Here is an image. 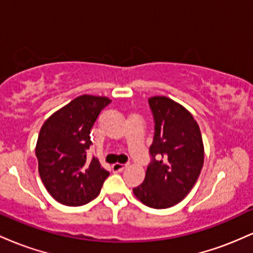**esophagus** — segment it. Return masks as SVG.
Listing matches in <instances>:
<instances>
[{
    "label": "esophagus",
    "mask_w": 253,
    "mask_h": 253,
    "mask_svg": "<svg viewBox=\"0 0 253 253\" xmlns=\"http://www.w3.org/2000/svg\"><path fill=\"white\" fill-rule=\"evenodd\" d=\"M126 168H127V164L115 163L112 165V169H113V171H115V172H118V171H123L124 169H126Z\"/></svg>",
    "instance_id": "obj_1"
}]
</instances>
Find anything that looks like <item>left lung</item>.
I'll use <instances>...</instances> for the list:
<instances>
[{"mask_svg": "<svg viewBox=\"0 0 253 253\" xmlns=\"http://www.w3.org/2000/svg\"><path fill=\"white\" fill-rule=\"evenodd\" d=\"M149 103L155 118L152 162L133 193L147 207L164 210L193 189L205 162V147L199 125L182 104L167 96H152Z\"/></svg>", "mask_w": 253, "mask_h": 253, "instance_id": "obj_1", "label": "left lung"}]
</instances>
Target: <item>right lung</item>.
Listing matches in <instances>:
<instances>
[{
	"instance_id": "1",
	"label": "right lung",
	"mask_w": 253,
	"mask_h": 253,
	"mask_svg": "<svg viewBox=\"0 0 253 253\" xmlns=\"http://www.w3.org/2000/svg\"><path fill=\"white\" fill-rule=\"evenodd\" d=\"M110 100L81 95L54 112L38 136V170L46 190L65 206L85 205L100 194L109 172L96 157L86 158L90 130Z\"/></svg>"
}]
</instances>
